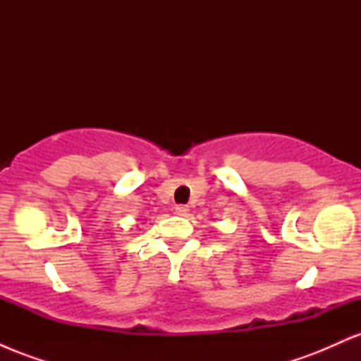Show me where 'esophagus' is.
Returning <instances> with one entry per match:
<instances>
[{"mask_svg":"<svg viewBox=\"0 0 361 361\" xmlns=\"http://www.w3.org/2000/svg\"><path fill=\"white\" fill-rule=\"evenodd\" d=\"M175 212L178 215H181V217H185V215L188 214V207H186V205H176L175 207Z\"/></svg>","mask_w":361,"mask_h":361,"instance_id":"34e87169","label":"esophagus"}]
</instances>
